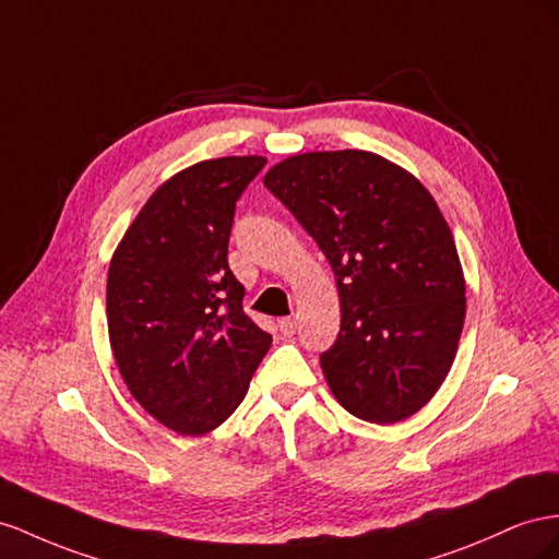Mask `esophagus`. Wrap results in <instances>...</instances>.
<instances>
[{"label": "esophagus", "mask_w": 559, "mask_h": 559, "mask_svg": "<svg viewBox=\"0 0 559 559\" xmlns=\"http://www.w3.org/2000/svg\"><path fill=\"white\" fill-rule=\"evenodd\" d=\"M278 328H281V332L283 334H288V337H290V334H295V330H297V318H281V321H278Z\"/></svg>", "instance_id": "esophagus-1"}]
</instances>
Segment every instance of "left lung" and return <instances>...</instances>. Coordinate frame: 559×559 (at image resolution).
<instances>
[{
    "label": "left lung",
    "mask_w": 559,
    "mask_h": 559,
    "mask_svg": "<svg viewBox=\"0 0 559 559\" xmlns=\"http://www.w3.org/2000/svg\"><path fill=\"white\" fill-rule=\"evenodd\" d=\"M264 187L328 258L342 328L321 356L340 405L370 424L419 412L448 377L466 281L436 199L405 168L362 152L285 158Z\"/></svg>",
    "instance_id": "8db88e82"
}]
</instances>
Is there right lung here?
<instances>
[{
  "mask_svg": "<svg viewBox=\"0 0 559 559\" xmlns=\"http://www.w3.org/2000/svg\"><path fill=\"white\" fill-rule=\"evenodd\" d=\"M264 164L222 156L173 175L111 254V354L135 401L180 436L225 424L271 346L227 262L236 201Z\"/></svg>",
  "mask_w": 559,
  "mask_h": 559,
  "instance_id": "1",
  "label": "right lung"
}]
</instances>
